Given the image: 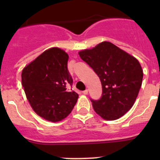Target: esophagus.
<instances>
[{
	"label": "esophagus",
	"instance_id": "obj_1",
	"mask_svg": "<svg viewBox=\"0 0 160 160\" xmlns=\"http://www.w3.org/2000/svg\"><path fill=\"white\" fill-rule=\"evenodd\" d=\"M82 94H85V95H87V94H88V90H84V91H82Z\"/></svg>",
	"mask_w": 160,
	"mask_h": 160
}]
</instances>
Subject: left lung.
Masks as SVG:
<instances>
[{
    "instance_id": "1",
    "label": "left lung",
    "mask_w": 160,
    "mask_h": 160,
    "mask_svg": "<svg viewBox=\"0 0 160 160\" xmlns=\"http://www.w3.org/2000/svg\"><path fill=\"white\" fill-rule=\"evenodd\" d=\"M78 54L100 78L102 94L92 102L94 111L105 120L112 121L130 111L137 98L142 82L138 61L109 42H102Z\"/></svg>"
}]
</instances>
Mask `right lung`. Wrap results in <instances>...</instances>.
Returning a JSON list of instances; mask_svg holds the SVG:
<instances>
[{
    "label": "right lung",
    "instance_id": "right-lung-1",
    "mask_svg": "<svg viewBox=\"0 0 160 160\" xmlns=\"http://www.w3.org/2000/svg\"><path fill=\"white\" fill-rule=\"evenodd\" d=\"M68 58L63 49L52 47L22 70V84L31 107L49 122L66 118L78 98L74 91H66V83L73 82L67 69Z\"/></svg>",
    "mask_w": 160,
    "mask_h": 160
}]
</instances>
